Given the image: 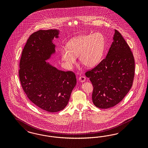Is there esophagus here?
I'll use <instances>...</instances> for the list:
<instances>
[{
    "label": "esophagus",
    "mask_w": 148,
    "mask_h": 148,
    "mask_svg": "<svg viewBox=\"0 0 148 148\" xmlns=\"http://www.w3.org/2000/svg\"><path fill=\"white\" fill-rule=\"evenodd\" d=\"M79 80L81 82H84L86 81V77L85 76H81L79 78Z\"/></svg>",
    "instance_id": "34e87169"
}]
</instances>
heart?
Masks as SVG:
<instances>
[{"label":"heart","instance_id":"heart-1","mask_svg":"<svg viewBox=\"0 0 148 148\" xmlns=\"http://www.w3.org/2000/svg\"><path fill=\"white\" fill-rule=\"evenodd\" d=\"M105 40L103 35L97 32L72 38L68 47L61 49V56L64 66L71 69L76 63V57L87 68H93L100 62L103 55Z\"/></svg>","mask_w":148,"mask_h":148}]
</instances>
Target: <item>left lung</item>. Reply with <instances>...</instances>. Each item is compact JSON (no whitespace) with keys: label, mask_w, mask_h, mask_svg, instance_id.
<instances>
[{"label":"left lung","mask_w":148,"mask_h":148,"mask_svg":"<svg viewBox=\"0 0 148 148\" xmlns=\"http://www.w3.org/2000/svg\"><path fill=\"white\" fill-rule=\"evenodd\" d=\"M85 75L93 86L92 100L97 108H112L129 92L134 78V58L116 30L106 58Z\"/></svg>","instance_id":"1"}]
</instances>
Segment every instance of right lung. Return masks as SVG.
<instances>
[{"label": "right lung", "instance_id": "obj_1", "mask_svg": "<svg viewBox=\"0 0 148 148\" xmlns=\"http://www.w3.org/2000/svg\"><path fill=\"white\" fill-rule=\"evenodd\" d=\"M58 29L38 30L27 40L21 58L19 76L27 98L46 111L56 112L67 105L76 84L73 72L60 71L46 61L55 54Z\"/></svg>", "mask_w": 148, "mask_h": 148}]
</instances>
